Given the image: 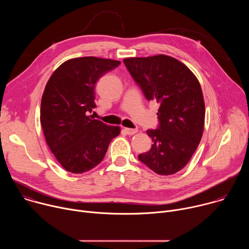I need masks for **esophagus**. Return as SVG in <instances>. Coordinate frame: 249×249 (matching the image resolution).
I'll list each match as a JSON object with an SVG mask.
<instances>
[{
  "mask_svg": "<svg viewBox=\"0 0 249 249\" xmlns=\"http://www.w3.org/2000/svg\"><path fill=\"white\" fill-rule=\"evenodd\" d=\"M124 131L127 135H134L138 132V129H131V128H124Z\"/></svg>",
  "mask_w": 249,
  "mask_h": 249,
  "instance_id": "esophagus-1",
  "label": "esophagus"
}]
</instances>
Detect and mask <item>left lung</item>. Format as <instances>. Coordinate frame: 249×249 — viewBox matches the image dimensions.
Instances as JSON below:
<instances>
[{"label": "left lung", "instance_id": "obj_1", "mask_svg": "<svg viewBox=\"0 0 249 249\" xmlns=\"http://www.w3.org/2000/svg\"><path fill=\"white\" fill-rule=\"evenodd\" d=\"M124 64L148 100L160 104L153 145L138 156L160 175L182 169L195 153L204 129L205 103L197 78L181 62L166 55L127 58Z\"/></svg>", "mask_w": 249, "mask_h": 249}]
</instances>
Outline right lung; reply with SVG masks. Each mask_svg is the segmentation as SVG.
Wrapping results in <instances>:
<instances>
[{
	"label": "right lung",
	"mask_w": 249,
	"mask_h": 249,
	"mask_svg": "<svg viewBox=\"0 0 249 249\" xmlns=\"http://www.w3.org/2000/svg\"><path fill=\"white\" fill-rule=\"evenodd\" d=\"M119 61L96 57L71 59L49 79L41 99L40 123L47 144L68 171L83 173L104 158L120 128L93 119L95 84Z\"/></svg>",
	"instance_id": "1"
}]
</instances>
